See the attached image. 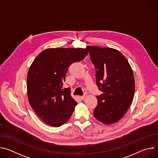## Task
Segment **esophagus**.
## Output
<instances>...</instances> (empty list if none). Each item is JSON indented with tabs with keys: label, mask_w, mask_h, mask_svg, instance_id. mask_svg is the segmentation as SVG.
Instances as JSON below:
<instances>
[{
	"label": "esophagus",
	"mask_w": 158,
	"mask_h": 158,
	"mask_svg": "<svg viewBox=\"0 0 158 158\" xmlns=\"http://www.w3.org/2000/svg\"><path fill=\"white\" fill-rule=\"evenodd\" d=\"M87 94H86V93H84L82 96H81V99H82V100H84L86 97H87Z\"/></svg>",
	"instance_id": "1"
}]
</instances>
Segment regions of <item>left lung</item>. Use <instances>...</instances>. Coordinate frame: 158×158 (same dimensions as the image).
<instances>
[{"instance_id": "obj_1", "label": "left lung", "mask_w": 158, "mask_h": 158, "mask_svg": "<svg viewBox=\"0 0 158 158\" xmlns=\"http://www.w3.org/2000/svg\"><path fill=\"white\" fill-rule=\"evenodd\" d=\"M90 59L96 68L98 89L94 117L105 124L120 120L129 109L134 94L133 72L126 58L118 50L88 46Z\"/></svg>"}]
</instances>
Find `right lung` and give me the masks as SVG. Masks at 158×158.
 Returning <instances> with one entry per match:
<instances>
[{
  "label": "right lung",
  "instance_id": "obj_1",
  "mask_svg": "<svg viewBox=\"0 0 158 158\" xmlns=\"http://www.w3.org/2000/svg\"><path fill=\"white\" fill-rule=\"evenodd\" d=\"M87 48H52L40 52L30 67L27 88L31 106L42 120L59 127L68 120L77 102L64 88L69 66L83 60Z\"/></svg>",
  "mask_w": 158,
  "mask_h": 158
}]
</instances>
